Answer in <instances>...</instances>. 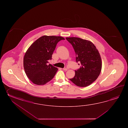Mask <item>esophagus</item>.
<instances>
[{
    "label": "esophagus",
    "mask_w": 128,
    "mask_h": 128,
    "mask_svg": "<svg viewBox=\"0 0 128 128\" xmlns=\"http://www.w3.org/2000/svg\"><path fill=\"white\" fill-rule=\"evenodd\" d=\"M63 70H64V71L68 70V68H63Z\"/></svg>",
    "instance_id": "34e87169"
}]
</instances>
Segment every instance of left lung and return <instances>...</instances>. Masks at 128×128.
Returning a JSON list of instances; mask_svg holds the SVG:
<instances>
[{
  "instance_id": "obj_1",
  "label": "left lung",
  "mask_w": 128,
  "mask_h": 128,
  "mask_svg": "<svg viewBox=\"0 0 128 128\" xmlns=\"http://www.w3.org/2000/svg\"><path fill=\"white\" fill-rule=\"evenodd\" d=\"M66 39L74 50L76 62H80L81 64L80 68L75 70L74 76L70 80L78 86H88L101 73L102 62L99 51L90 41L76 37Z\"/></svg>"
}]
</instances>
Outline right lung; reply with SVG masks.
Here are the masks:
<instances>
[{"label": "right lung", "mask_w": 128, "mask_h": 128, "mask_svg": "<svg viewBox=\"0 0 128 128\" xmlns=\"http://www.w3.org/2000/svg\"><path fill=\"white\" fill-rule=\"evenodd\" d=\"M65 40L60 36H43L33 43L26 52L23 58L24 71L34 84L44 85L50 81L58 69L48 64L58 42Z\"/></svg>", "instance_id": "1"}]
</instances>
